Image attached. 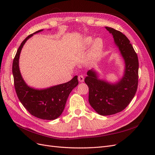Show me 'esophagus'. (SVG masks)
Returning <instances> with one entry per match:
<instances>
[{"label": "esophagus", "mask_w": 155, "mask_h": 155, "mask_svg": "<svg viewBox=\"0 0 155 155\" xmlns=\"http://www.w3.org/2000/svg\"><path fill=\"white\" fill-rule=\"evenodd\" d=\"M78 80L79 82H83L84 81V77L82 76V75H80V76H78Z\"/></svg>", "instance_id": "esophagus-1"}]
</instances>
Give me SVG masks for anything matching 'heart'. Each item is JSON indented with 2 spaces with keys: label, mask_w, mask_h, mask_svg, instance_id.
Segmentation results:
<instances>
[{
  "label": "heart",
  "mask_w": 155,
  "mask_h": 155,
  "mask_svg": "<svg viewBox=\"0 0 155 155\" xmlns=\"http://www.w3.org/2000/svg\"><path fill=\"white\" fill-rule=\"evenodd\" d=\"M91 45V48L85 58V63L88 65L92 64L101 54L104 48V41L100 37L93 41L92 37L90 36L85 37L81 41V48L84 50L87 49Z\"/></svg>",
  "instance_id": "b5f03b06"
}]
</instances>
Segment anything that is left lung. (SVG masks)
<instances>
[{"label": "left lung", "mask_w": 155, "mask_h": 155, "mask_svg": "<svg viewBox=\"0 0 155 155\" xmlns=\"http://www.w3.org/2000/svg\"><path fill=\"white\" fill-rule=\"evenodd\" d=\"M105 28L113 36L125 67L122 77L114 83L100 79L95 69L87 72L85 82L89 88V104L101 116L114 114L125 109L134 97L138 82V59L129 40L120 31L110 27Z\"/></svg>", "instance_id": "left-lung-1"}]
</instances>
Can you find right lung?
Here are the masks:
<instances>
[{
    "mask_svg": "<svg viewBox=\"0 0 155 155\" xmlns=\"http://www.w3.org/2000/svg\"><path fill=\"white\" fill-rule=\"evenodd\" d=\"M42 31L43 30L37 31L22 42L13 59L12 72L16 93L25 109L36 118L54 120L61 115L68 97L73 89L78 86V76H76L68 82L40 89L27 85L19 69L20 54L27 40Z\"/></svg>",
    "mask_w": 155,
    "mask_h": 155,
    "instance_id": "1",
    "label": "right lung"
}]
</instances>
